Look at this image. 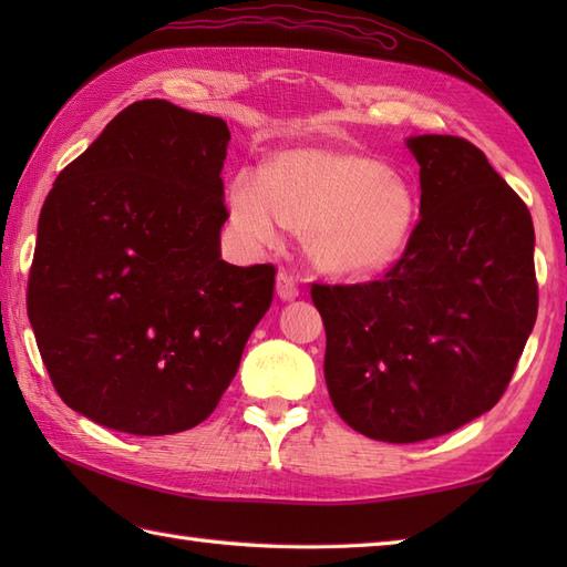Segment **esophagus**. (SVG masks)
Masks as SVG:
<instances>
[{
  "instance_id": "34e87169",
  "label": "esophagus",
  "mask_w": 567,
  "mask_h": 567,
  "mask_svg": "<svg viewBox=\"0 0 567 567\" xmlns=\"http://www.w3.org/2000/svg\"><path fill=\"white\" fill-rule=\"evenodd\" d=\"M277 295H280V299H295L299 295V285H297L292 272L282 270L280 275H277Z\"/></svg>"
}]
</instances>
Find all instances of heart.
I'll return each instance as SVG.
<instances>
[{"label": "heart", "instance_id": "obj_1", "mask_svg": "<svg viewBox=\"0 0 567 567\" xmlns=\"http://www.w3.org/2000/svg\"><path fill=\"white\" fill-rule=\"evenodd\" d=\"M231 214L244 231L272 244L287 226L307 238L309 256L333 275H372L402 258L419 219L404 177L353 151L295 148L268 165V177L240 175Z\"/></svg>", "mask_w": 567, "mask_h": 567}]
</instances>
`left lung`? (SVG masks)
<instances>
[{
	"instance_id": "obj_1",
	"label": "left lung",
	"mask_w": 567,
	"mask_h": 567,
	"mask_svg": "<svg viewBox=\"0 0 567 567\" xmlns=\"http://www.w3.org/2000/svg\"><path fill=\"white\" fill-rule=\"evenodd\" d=\"M421 204L380 280L311 285L333 409L368 439L419 443L489 412L538 311L534 221L473 143L409 138Z\"/></svg>"
}]
</instances>
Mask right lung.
Masks as SVG:
<instances>
[{
	"label": "right lung",
	"mask_w": 567,
	"mask_h": 567,
	"mask_svg": "<svg viewBox=\"0 0 567 567\" xmlns=\"http://www.w3.org/2000/svg\"><path fill=\"white\" fill-rule=\"evenodd\" d=\"M228 138L219 116L134 102L43 202L29 321L60 400L106 429L202 424L272 305L275 265L221 260Z\"/></svg>",
	"instance_id": "obj_1"
}]
</instances>
